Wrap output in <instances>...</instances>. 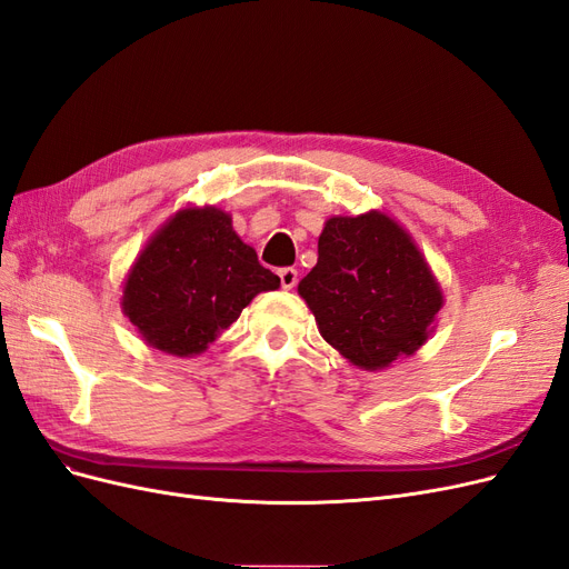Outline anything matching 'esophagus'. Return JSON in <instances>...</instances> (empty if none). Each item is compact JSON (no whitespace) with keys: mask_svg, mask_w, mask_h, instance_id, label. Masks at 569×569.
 I'll return each mask as SVG.
<instances>
[{"mask_svg":"<svg viewBox=\"0 0 569 569\" xmlns=\"http://www.w3.org/2000/svg\"><path fill=\"white\" fill-rule=\"evenodd\" d=\"M297 282H299V272L293 270V268H282L280 270V284H282V289H293L297 287Z\"/></svg>","mask_w":569,"mask_h":569,"instance_id":"34e87169","label":"esophagus"}]
</instances>
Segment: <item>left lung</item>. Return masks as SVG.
<instances>
[{
	"label": "left lung",
	"instance_id": "left-lung-1",
	"mask_svg": "<svg viewBox=\"0 0 569 569\" xmlns=\"http://www.w3.org/2000/svg\"><path fill=\"white\" fill-rule=\"evenodd\" d=\"M299 293L322 339L367 371L415 356L445 303L411 234L377 209L327 219Z\"/></svg>",
	"mask_w": 569,
	"mask_h": 569
}]
</instances>
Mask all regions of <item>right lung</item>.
<instances>
[{
  "label": "right lung",
  "instance_id": "right-lung-1",
  "mask_svg": "<svg viewBox=\"0 0 569 569\" xmlns=\"http://www.w3.org/2000/svg\"><path fill=\"white\" fill-rule=\"evenodd\" d=\"M280 278L217 207H183L152 234L124 280L122 310L143 341L176 358L200 356Z\"/></svg>",
  "mask_w": 569,
  "mask_h": 569
}]
</instances>
